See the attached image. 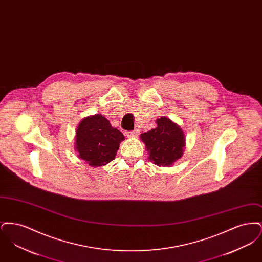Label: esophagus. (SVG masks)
Instances as JSON below:
<instances>
[{"instance_id":"obj_1","label":"esophagus","mask_w":262,"mask_h":262,"mask_svg":"<svg viewBox=\"0 0 262 262\" xmlns=\"http://www.w3.org/2000/svg\"><path fill=\"white\" fill-rule=\"evenodd\" d=\"M138 134H139L138 129H135V130H132V132H126V136L128 137H137Z\"/></svg>"}]
</instances>
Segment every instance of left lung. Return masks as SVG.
Instances as JSON below:
<instances>
[{
    "label": "left lung",
    "instance_id": "left-lung-1",
    "mask_svg": "<svg viewBox=\"0 0 262 262\" xmlns=\"http://www.w3.org/2000/svg\"><path fill=\"white\" fill-rule=\"evenodd\" d=\"M157 126L140 135L148 151V159L157 166L170 167L184 154L186 145L183 129L167 117L156 120Z\"/></svg>",
    "mask_w": 262,
    "mask_h": 262
}]
</instances>
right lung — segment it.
<instances>
[{
	"label": "right lung",
	"mask_w": 262,
	"mask_h": 262,
	"mask_svg": "<svg viewBox=\"0 0 262 262\" xmlns=\"http://www.w3.org/2000/svg\"><path fill=\"white\" fill-rule=\"evenodd\" d=\"M124 135L100 114L84 118L75 133L78 157L91 167L104 166L115 159Z\"/></svg>",
	"instance_id": "1"
}]
</instances>
